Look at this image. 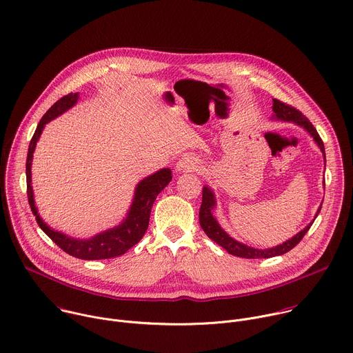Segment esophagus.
Masks as SVG:
<instances>
[{
    "instance_id": "esophagus-1",
    "label": "esophagus",
    "mask_w": 353,
    "mask_h": 353,
    "mask_svg": "<svg viewBox=\"0 0 353 353\" xmlns=\"http://www.w3.org/2000/svg\"><path fill=\"white\" fill-rule=\"evenodd\" d=\"M196 169H198V159L191 157L181 158L176 165L177 172H194Z\"/></svg>"
}]
</instances>
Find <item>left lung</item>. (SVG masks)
<instances>
[{
    "label": "left lung",
    "instance_id": "left-lung-1",
    "mask_svg": "<svg viewBox=\"0 0 353 353\" xmlns=\"http://www.w3.org/2000/svg\"><path fill=\"white\" fill-rule=\"evenodd\" d=\"M273 119L276 121H284V122H294L298 126L303 128L316 141V144L319 145L320 151L323 152V157L325 159V152H324V144L317 133V130L314 129V126L307 121V117L298 110L296 108L284 103L283 101L279 99H273ZM216 206V201H214V195L213 191L209 187H203L202 188V203H201V209H199V224L202 227V230L205 231L206 236L214 241L216 244H219L221 248H224L228 254L234 255V256H240V258H247V259H266V258H273V256H279V255H284L288 251H291L294 247H296L299 244V241L303 239L305 234L307 232V230L310 228V225L313 224L309 223L303 230H301L296 236H294L291 240L273 247V248H268V250H258V248H252L248 247L243 243H239L237 240L231 239L228 234L220 227V224L217 223V220L213 217V208ZM321 206L319 208L314 219L317 217L319 212H320Z\"/></svg>",
    "mask_w": 353,
    "mask_h": 353
}]
</instances>
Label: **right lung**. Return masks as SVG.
<instances>
[{"label":"right lung","mask_w":353,"mask_h":353,"mask_svg":"<svg viewBox=\"0 0 353 353\" xmlns=\"http://www.w3.org/2000/svg\"><path fill=\"white\" fill-rule=\"evenodd\" d=\"M79 99V92H70L61 99H58L41 117L40 123L30 140L28 161H26V183H28V198L29 205L32 208L33 214L40 225V228L47 234V236L66 254L84 259V261H99V259H109L123 255L132 247H134L145 234L150 223V214L152 205L158 196V194L170 183L172 180V170L170 169H161L159 172L145 177L141 180L134 192L133 203L129 209L128 217L110 230L97 234V236L88 240H76L72 237L65 236V234L50 228L43 219L40 217L37 208L34 205L33 188H32V159L36 144L41 136L44 126L55 119L57 116L62 114L65 110L70 109Z\"/></svg>","instance_id":"add662e5"}]
</instances>
